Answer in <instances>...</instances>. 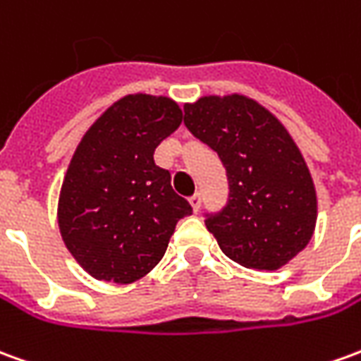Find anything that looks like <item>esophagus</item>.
<instances>
[{"instance_id": "esophagus-1", "label": "esophagus", "mask_w": 361, "mask_h": 361, "mask_svg": "<svg viewBox=\"0 0 361 361\" xmlns=\"http://www.w3.org/2000/svg\"><path fill=\"white\" fill-rule=\"evenodd\" d=\"M189 205H191V209L197 213L199 211V207H201V193H195V195H191L189 197Z\"/></svg>"}]
</instances>
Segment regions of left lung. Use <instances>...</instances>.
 <instances>
[{
	"mask_svg": "<svg viewBox=\"0 0 361 361\" xmlns=\"http://www.w3.org/2000/svg\"><path fill=\"white\" fill-rule=\"evenodd\" d=\"M185 125L223 160L231 199L209 216L221 250L250 269H279L311 242L317 189L283 123L242 93L185 103Z\"/></svg>",
	"mask_w": 361,
	"mask_h": 361,
	"instance_id": "left-lung-1",
	"label": "left lung"
}]
</instances>
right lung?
I'll return each instance as SVG.
<instances>
[{"label": "right lung", "mask_w": 361, "mask_h": 361, "mask_svg": "<svg viewBox=\"0 0 361 361\" xmlns=\"http://www.w3.org/2000/svg\"><path fill=\"white\" fill-rule=\"evenodd\" d=\"M172 97L130 93L109 105L75 146L58 195L68 252L99 281L127 286L164 258L191 205L154 164L156 146L180 127Z\"/></svg>", "instance_id": "right-lung-1"}]
</instances>
